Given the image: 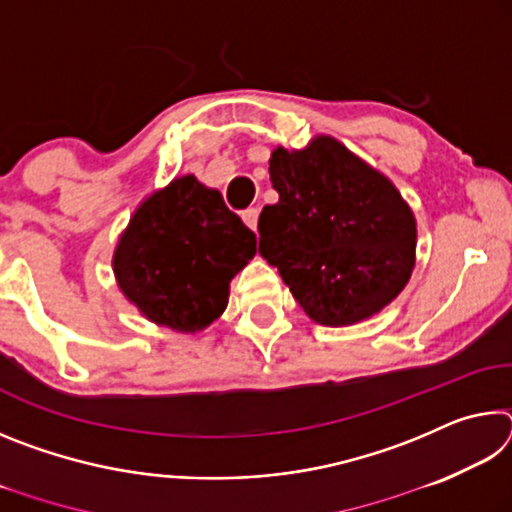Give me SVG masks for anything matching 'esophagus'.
Segmentation results:
<instances>
[{
  "label": "esophagus",
  "instance_id": "obj_1",
  "mask_svg": "<svg viewBox=\"0 0 512 512\" xmlns=\"http://www.w3.org/2000/svg\"><path fill=\"white\" fill-rule=\"evenodd\" d=\"M241 219H244V223L248 225L250 230L257 232V221H259V210H257V207H250V210H246L244 214H241Z\"/></svg>",
  "mask_w": 512,
  "mask_h": 512
}]
</instances>
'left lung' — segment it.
Returning a JSON list of instances; mask_svg holds the SVG:
<instances>
[{
	"instance_id": "obj_1",
	"label": "left lung",
	"mask_w": 512,
	"mask_h": 512,
	"mask_svg": "<svg viewBox=\"0 0 512 512\" xmlns=\"http://www.w3.org/2000/svg\"><path fill=\"white\" fill-rule=\"evenodd\" d=\"M280 201L259 214V255L305 314L327 327L366 320L397 298L415 264V216L384 173L329 135L271 153Z\"/></svg>"
}]
</instances>
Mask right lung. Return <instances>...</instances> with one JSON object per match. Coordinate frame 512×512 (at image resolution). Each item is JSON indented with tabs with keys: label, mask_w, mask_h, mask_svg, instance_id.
<instances>
[{
	"label": "right lung",
	"mask_w": 512,
	"mask_h": 512,
	"mask_svg": "<svg viewBox=\"0 0 512 512\" xmlns=\"http://www.w3.org/2000/svg\"><path fill=\"white\" fill-rule=\"evenodd\" d=\"M255 253V232L228 210L219 189L183 176L137 207L112 268L142 316L194 334L223 314L230 280Z\"/></svg>",
	"instance_id": "1"
}]
</instances>
